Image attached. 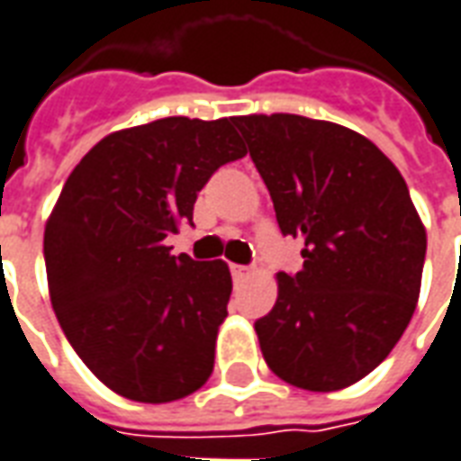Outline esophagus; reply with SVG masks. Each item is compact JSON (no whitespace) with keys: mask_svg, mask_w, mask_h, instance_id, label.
<instances>
[{"mask_svg":"<svg viewBox=\"0 0 461 461\" xmlns=\"http://www.w3.org/2000/svg\"><path fill=\"white\" fill-rule=\"evenodd\" d=\"M230 275H233L235 282H243L248 275H250V270L245 267V265H230Z\"/></svg>","mask_w":461,"mask_h":461,"instance_id":"obj_1","label":"esophagus"}]
</instances>
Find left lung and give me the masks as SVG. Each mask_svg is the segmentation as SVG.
<instances>
[{"mask_svg":"<svg viewBox=\"0 0 461 461\" xmlns=\"http://www.w3.org/2000/svg\"><path fill=\"white\" fill-rule=\"evenodd\" d=\"M233 124L270 191L282 235L304 240L300 272L255 321L270 371L304 391H341L381 364L410 324L428 235L401 171L341 124L245 115Z\"/></svg>","mask_w":461,"mask_h":461,"instance_id":"obj_1","label":"left lung"}]
</instances>
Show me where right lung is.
Wrapping results in <instances>:
<instances>
[{
	"label": "right lung",
	"mask_w": 461,
	"mask_h": 461,
	"mask_svg": "<svg viewBox=\"0 0 461 461\" xmlns=\"http://www.w3.org/2000/svg\"><path fill=\"white\" fill-rule=\"evenodd\" d=\"M245 157L233 117H164L120 130L70 171L43 233L51 304L80 361L130 401L171 402L213 371L228 317L223 260L171 255L194 203Z\"/></svg>",
	"instance_id": "obj_1"
}]
</instances>
